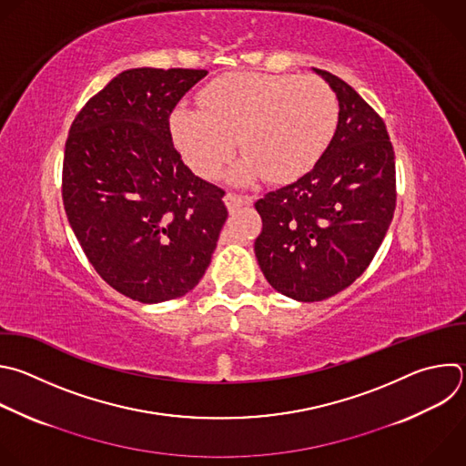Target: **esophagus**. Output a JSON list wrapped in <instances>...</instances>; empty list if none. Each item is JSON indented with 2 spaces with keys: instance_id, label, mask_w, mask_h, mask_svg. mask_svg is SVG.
Instances as JSON below:
<instances>
[{
  "instance_id": "34e87169",
  "label": "esophagus",
  "mask_w": 466,
  "mask_h": 466,
  "mask_svg": "<svg viewBox=\"0 0 466 466\" xmlns=\"http://www.w3.org/2000/svg\"><path fill=\"white\" fill-rule=\"evenodd\" d=\"M252 203V199L248 196H238L234 192H228L225 196V205L228 207V210H234L238 207H248Z\"/></svg>"
}]
</instances>
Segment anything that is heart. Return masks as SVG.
<instances>
[{
    "instance_id": "1",
    "label": "heart",
    "mask_w": 466,
    "mask_h": 466,
    "mask_svg": "<svg viewBox=\"0 0 466 466\" xmlns=\"http://www.w3.org/2000/svg\"><path fill=\"white\" fill-rule=\"evenodd\" d=\"M199 106L177 107L170 122L185 161L201 177L218 176L238 138L245 159L236 179H296L320 159L339 122L335 93L315 76L230 73L201 91Z\"/></svg>"
}]
</instances>
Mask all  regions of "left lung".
<instances>
[{"mask_svg": "<svg viewBox=\"0 0 466 466\" xmlns=\"http://www.w3.org/2000/svg\"><path fill=\"white\" fill-rule=\"evenodd\" d=\"M337 93V131L311 172L254 203V252L267 281L299 301L350 287L371 263L397 203L395 153L382 116L342 78L315 69Z\"/></svg>", "mask_w": 466, "mask_h": 466, "instance_id": "8db88e82", "label": "left lung"}]
</instances>
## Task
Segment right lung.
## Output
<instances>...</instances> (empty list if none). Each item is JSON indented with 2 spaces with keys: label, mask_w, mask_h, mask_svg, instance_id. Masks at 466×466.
I'll return each instance as SVG.
<instances>
[{
  "label": "right lung",
  "mask_w": 466,
  "mask_h": 466,
  "mask_svg": "<svg viewBox=\"0 0 466 466\" xmlns=\"http://www.w3.org/2000/svg\"><path fill=\"white\" fill-rule=\"evenodd\" d=\"M207 73L127 69L86 102L66 140L69 225L98 276L135 301L192 290L228 216L225 190L192 174L170 131L177 102Z\"/></svg>",
  "instance_id": "1"
}]
</instances>
